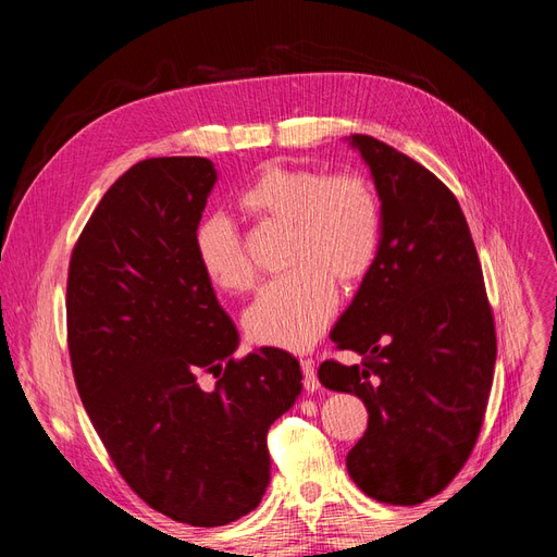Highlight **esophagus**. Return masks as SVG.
<instances>
[{
  "label": "esophagus",
  "instance_id": "1",
  "mask_svg": "<svg viewBox=\"0 0 557 557\" xmlns=\"http://www.w3.org/2000/svg\"><path fill=\"white\" fill-rule=\"evenodd\" d=\"M301 364V372H305V387H307V393H318V387H320V381H318V376H315V372H313V362L311 360H301L299 362Z\"/></svg>",
  "mask_w": 557,
  "mask_h": 557
}]
</instances>
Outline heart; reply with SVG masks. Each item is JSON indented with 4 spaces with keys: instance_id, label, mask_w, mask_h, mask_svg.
<instances>
[{
    "instance_id": "heart-1",
    "label": "heart",
    "mask_w": 557,
    "mask_h": 557,
    "mask_svg": "<svg viewBox=\"0 0 557 557\" xmlns=\"http://www.w3.org/2000/svg\"><path fill=\"white\" fill-rule=\"evenodd\" d=\"M242 207L264 221L290 225L293 272L269 281L246 309L252 342L305 350L336 311V285L362 278L379 248V199L364 178L325 176L315 170L269 164L239 197ZM195 258L205 276L223 290L252 283V264L225 215L201 218L193 234Z\"/></svg>"
}]
</instances>
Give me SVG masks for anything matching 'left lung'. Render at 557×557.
Masks as SVG:
<instances>
[{"label": "left lung", "instance_id": "obj_1", "mask_svg": "<svg viewBox=\"0 0 557 557\" xmlns=\"http://www.w3.org/2000/svg\"><path fill=\"white\" fill-rule=\"evenodd\" d=\"M372 174L381 239L330 339L362 364H320L327 391L364 401L369 423L346 455L350 479L383 504L442 493L483 425L497 342L481 262L458 199L409 156L346 137Z\"/></svg>", "mask_w": 557, "mask_h": 557}]
</instances>
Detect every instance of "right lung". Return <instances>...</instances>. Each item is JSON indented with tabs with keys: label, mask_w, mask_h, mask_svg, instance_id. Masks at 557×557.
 Returning <instances> with one entry per match:
<instances>
[{
	"label": "right lung",
	"mask_w": 557,
	"mask_h": 557,
	"mask_svg": "<svg viewBox=\"0 0 557 557\" xmlns=\"http://www.w3.org/2000/svg\"><path fill=\"white\" fill-rule=\"evenodd\" d=\"M215 181L207 158L134 164L92 211L66 281L72 369L99 440L148 507L195 528L258 507L267 430L301 395L288 350L232 360L239 332L193 248Z\"/></svg>",
	"instance_id": "obj_1"
}]
</instances>
